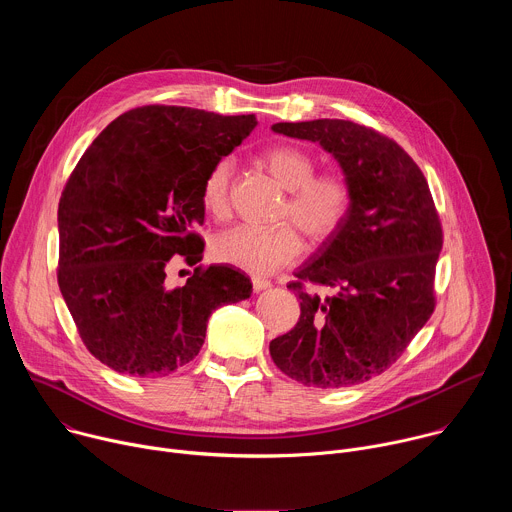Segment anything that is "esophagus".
Wrapping results in <instances>:
<instances>
[{
    "label": "esophagus",
    "mask_w": 512,
    "mask_h": 512,
    "mask_svg": "<svg viewBox=\"0 0 512 512\" xmlns=\"http://www.w3.org/2000/svg\"><path fill=\"white\" fill-rule=\"evenodd\" d=\"M269 287H271V281L261 279V277H253V291H263V289H269Z\"/></svg>",
    "instance_id": "1"
}]
</instances>
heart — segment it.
Returning <instances> with one entry per match:
<instances>
[{
	"label": "heart",
	"mask_w": 512,
	"mask_h": 512,
	"mask_svg": "<svg viewBox=\"0 0 512 512\" xmlns=\"http://www.w3.org/2000/svg\"><path fill=\"white\" fill-rule=\"evenodd\" d=\"M269 176L289 192L283 221L294 223L312 245L330 241L344 225L350 210V190L338 174H316V160L298 145H275L261 156ZM233 162L218 160L204 178L202 204L214 218L229 214V190ZM210 253L218 263H227L251 275H269L294 263L302 253V239L294 227L255 231L235 227L212 239Z\"/></svg>",
	"instance_id": "b5f03b06"
}]
</instances>
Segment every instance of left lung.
I'll return each mask as SVG.
<instances>
[{
    "label": "left lung",
    "mask_w": 512,
    "mask_h": 512,
    "mask_svg": "<svg viewBox=\"0 0 512 512\" xmlns=\"http://www.w3.org/2000/svg\"><path fill=\"white\" fill-rule=\"evenodd\" d=\"M275 133L320 143L340 166L350 210L340 231L287 287L300 296V322L269 352L277 369L306 387L369 381L403 354L429 320L444 235L417 164L399 145L342 119L275 123ZM302 280L331 296L308 295Z\"/></svg>",
    "instance_id": "obj_1"
}]
</instances>
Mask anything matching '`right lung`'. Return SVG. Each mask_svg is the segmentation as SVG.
I'll return each mask as SVG.
<instances>
[{
	"label": "right lung",
	"mask_w": 512,
	"mask_h": 512,
	"mask_svg": "<svg viewBox=\"0 0 512 512\" xmlns=\"http://www.w3.org/2000/svg\"><path fill=\"white\" fill-rule=\"evenodd\" d=\"M255 125V115L139 107L111 121L70 174L58 287L109 369L141 379L178 371L200 352L210 314L251 296V279L227 265L196 267L182 287L164 281L170 261L202 259L204 178Z\"/></svg>",
	"instance_id": "right-lung-1"
}]
</instances>
